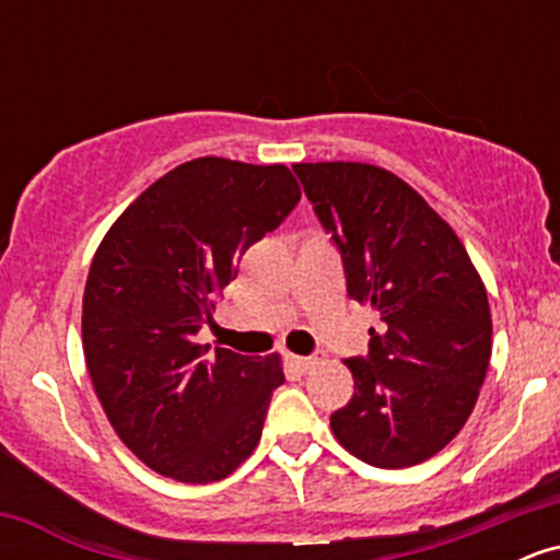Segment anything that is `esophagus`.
I'll use <instances>...</instances> for the list:
<instances>
[{
    "label": "esophagus",
    "instance_id": "obj_1",
    "mask_svg": "<svg viewBox=\"0 0 560 560\" xmlns=\"http://www.w3.org/2000/svg\"><path fill=\"white\" fill-rule=\"evenodd\" d=\"M289 361H292V365L298 371H311V369H316V365L320 363V358H316V355H292L289 358Z\"/></svg>",
    "mask_w": 560,
    "mask_h": 560
}]
</instances>
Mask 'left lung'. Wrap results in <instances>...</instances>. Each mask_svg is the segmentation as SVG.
<instances>
[{"mask_svg":"<svg viewBox=\"0 0 560 560\" xmlns=\"http://www.w3.org/2000/svg\"><path fill=\"white\" fill-rule=\"evenodd\" d=\"M342 253L347 294L376 313L369 355L347 358L339 445L376 468L432 458L464 429L492 352L487 289L455 231L413 186L369 163L292 165Z\"/></svg>","mask_w":560,"mask_h":560,"instance_id":"1","label":"left lung"}]
</instances>
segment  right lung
Returning a JSON list of instances; mask_svg holds the SVG:
<instances>
[{
	"mask_svg": "<svg viewBox=\"0 0 560 560\" xmlns=\"http://www.w3.org/2000/svg\"><path fill=\"white\" fill-rule=\"evenodd\" d=\"M287 165L197 158L120 213L83 289V355L115 434L186 485L226 479L253 455L281 358L197 345L249 244L300 202Z\"/></svg>",
	"mask_w": 560,
	"mask_h": 560,
	"instance_id": "right-lung-1",
	"label": "right lung"
}]
</instances>
